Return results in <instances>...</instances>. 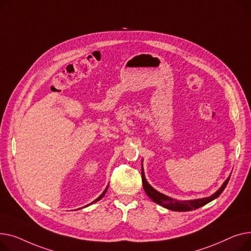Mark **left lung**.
I'll list each match as a JSON object with an SVG mask.
<instances>
[{"instance_id": "8db88e82", "label": "left lung", "mask_w": 251, "mask_h": 251, "mask_svg": "<svg viewBox=\"0 0 251 251\" xmlns=\"http://www.w3.org/2000/svg\"><path fill=\"white\" fill-rule=\"evenodd\" d=\"M229 177L223 182V184L221 185V187L216 191L215 194H213L210 197L207 198H202V199H196V200H189V201H178L175 200L173 198H170L168 196H165L163 194L159 193L158 190H156L153 186H151L149 184V182L147 181L146 177H145V172H144V168H143V160H142V181H143V187L145 193L147 194L154 202L162 205L168 210L171 211H175V212H188V211H193V210H197L202 205L207 204L208 202L214 201L215 199H217L221 194L223 193V190L225 189V187L227 186L229 179Z\"/></svg>"}]
</instances>
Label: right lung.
<instances>
[{"label":"right lung","instance_id":"right-lung-1","mask_svg":"<svg viewBox=\"0 0 251 251\" xmlns=\"http://www.w3.org/2000/svg\"><path fill=\"white\" fill-rule=\"evenodd\" d=\"M107 188H108V185L106 186V188L104 189V191H103V193H102V194H101V195H100V196H99V197H98V198H97V199H96L95 201H92V202H90L89 204H87V205H85V207H83V208H86V207H89V205H90V204H92V203H94V202H96V201H100V200H101V199H102L103 197H104V195L106 194V191H107Z\"/></svg>","mask_w":251,"mask_h":251}]
</instances>
